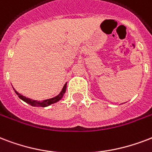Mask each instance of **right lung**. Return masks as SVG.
<instances>
[{
    "label": "right lung",
    "mask_w": 152,
    "mask_h": 152,
    "mask_svg": "<svg viewBox=\"0 0 152 152\" xmlns=\"http://www.w3.org/2000/svg\"><path fill=\"white\" fill-rule=\"evenodd\" d=\"M66 87H67V84H64L63 89L60 94L56 96L53 97L52 99H45L43 101H37V100H34V99H31L29 98H26L24 96H22L20 93H18L17 91H15V92L17 93V95L19 96L20 99H21L22 100H24L25 102H26L27 104L32 105V106H34V107H47V106H49L50 104H53L54 103H56L57 101H59L60 99L64 96V95L66 91Z\"/></svg>",
    "instance_id": "obj_1"
}]
</instances>
